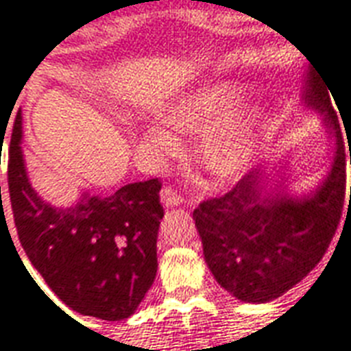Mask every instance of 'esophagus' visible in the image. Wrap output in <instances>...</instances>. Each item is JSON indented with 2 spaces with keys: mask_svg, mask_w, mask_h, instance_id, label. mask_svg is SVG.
<instances>
[{
  "mask_svg": "<svg viewBox=\"0 0 351 351\" xmlns=\"http://www.w3.org/2000/svg\"><path fill=\"white\" fill-rule=\"evenodd\" d=\"M160 202L165 204V207H176L183 202V198L176 193V189H172V186H165V189L160 191Z\"/></svg>",
  "mask_w": 351,
  "mask_h": 351,
  "instance_id": "34e87169",
  "label": "esophagus"
}]
</instances>
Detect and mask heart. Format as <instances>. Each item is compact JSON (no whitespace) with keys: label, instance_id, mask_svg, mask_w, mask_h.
I'll use <instances>...</instances> for the list:
<instances>
[{"label":"heart","instance_id":"b5f03b06","mask_svg":"<svg viewBox=\"0 0 351 351\" xmlns=\"http://www.w3.org/2000/svg\"><path fill=\"white\" fill-rule=\"evenodd\" d=\"M245 91L232 82H213L186 93L168 112L173 127L185 132H207L200 158L217 179H234L256 162L267 142V117L256 112L232 117L243 108ZM145 140L160 151H173L178 138L165 127H147Z\"/></svg>","mask_w":351,"mask_h":351}]
</instances>
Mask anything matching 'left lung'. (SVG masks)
Returning a JSON list of instances; mask_svg holds the SVG:
<instances>
[{
  "mask_svg": "<svg viewBox=\"0 0 351 351\" xmlns=\"http://www.w3.org/2000/svg\"><path fill=\"white\" fill-rule=\"evenodd\" d=\"M329 91L318 76L308 74L303 99L324 116L335 138L331 172L311 196L291 198L267 191V173L256 168L232 191L194 209L207 267L224 290L245 303H267L301 282L337 232L346 196L348 155ZM348 151L351 162V147Z\"/></svg>",
  "mask_w": 351,
  "mask_h": 351,
  "instance_id": "8db88e82",
  "label": "left lung"
}]
</instances>
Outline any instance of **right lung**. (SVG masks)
<instances>
[{"label":"right lung","instance_id":"1","mask_svg":"<svg viewBox=\"0 0 351 351\" xmlns=\"http://www.w3.org/2000/svg\"><path fill=\"white\" fill-rule=\"evenodd\" d=\"M22 116L9 145V196L18 239L58 298L84 316H132L157 275V234L165 209L157 178L53 207L33 191L22 155ZM1 198V186H0Z\"/></svg>","mask_w":351,"mask_h":351}]
</instances>
